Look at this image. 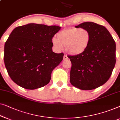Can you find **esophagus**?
<instances>
[{
	"instance_id": "34e87169",
	"label": "esophagus",
	"mask_w": 120,
	"mask_h": 120,
	"mask_svg": "<svg viewBox=\"0 0 120 120\" xmlns=\"http://www.w3.org/2000/svg\"><path fill=\"white\" fill-rule=\"evenodd\" d=\"M68 57H67V55H64V56L63 57V60H68Z\"/></svg>"
}]
</instances>
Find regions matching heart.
Listing matches in <instances>:
<instances>
[{"label": "heart", "mask_w": 120, "mask_h": 120, "mask_svg": "<svg viewBox=\"0 0 120 120\" xmlns=\"http://www.w3.org/2000/svg\"><path fill=\"white\" fill-rule=\"evenodd\" d=\"M90 41L91 34L87 29L71 27L59 32L57 38L52 39V44L58 51L63 50L64 46L69 54L79 55L86 51Z\"/></svg>", "instance_id": "heart-1"}]
</instances>
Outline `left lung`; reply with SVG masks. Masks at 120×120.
<instances>
[{
  "label": "left lung",
  "instance_id": "8db88e82",
  "mask_svg": "<svg viewBox=\"0 0 120 120\" xmlns=\"http://www.w3.org/2000/svg\"><path fill=\"white\" fill-rule=\"evenodd\" d=\"M76 27L86 29L91 41L86 51L79 55L68 57L71 62L70 83L79 89H95L106 83L116 63L115 41L103 26L84 22Z\"/></svg>",
  "mask_w": 120,
  "mask_h": 120
}]
</instances>
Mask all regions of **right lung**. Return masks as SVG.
Instances as JSON below:
<instances>
[{"label":"right lung","instance_id":"1","mask_svg":"<svg viewBox=\"0 0 120 120\" xmlns=\"http://www.w3.org/2000/svg\"><path fill=\"white\" fill-rule=\"evenodd\" d=\"M60 30L56 25L30 23L12 31L5 44L4 60L14 82L30 90L49 83L52 71L63 58V53L52 49V39Z\"/></svg>","mask_w":120,"mask_h":120}]
</instances>
